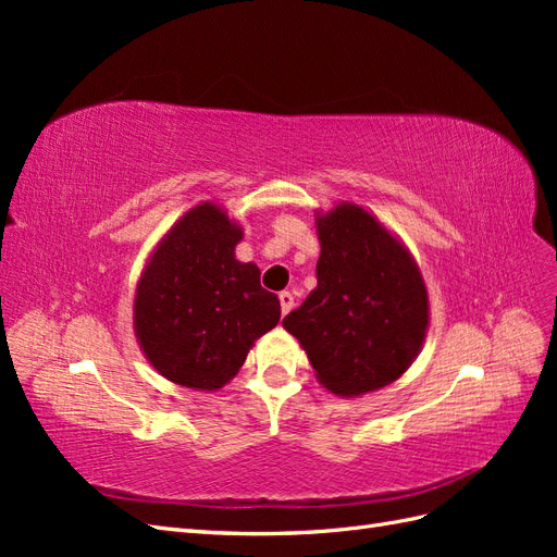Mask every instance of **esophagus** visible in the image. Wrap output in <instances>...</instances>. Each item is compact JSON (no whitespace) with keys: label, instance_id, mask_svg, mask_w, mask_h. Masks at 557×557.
<instances>
[{"label":"esophagus","instance_id":"1","mask_svg":"<svg viewBox=\"0 0 557 557\" xmlns=\"http://www.w3.org/2000/svg\"><path fill=\"white\" fill-rule=\"evenodd\" d=\"M278 301H281V313H283V315L290 313V309L295 307V297H293V293H288V290H283V293L278 295Z\"/></svg>","mask_w":557,"mask_h":557}]
</instances>
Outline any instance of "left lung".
<instances>
[{"mask_svg": "<svg viewBox=\"0 0 557 557\" xmlns=\"http://www.w3.org/2000/svg\"><path fill=\"white\" fill-rule=\"evenodd\" d=\"M318 288L283 318L327 391L352 397L407 372L428 330L411 256L374 215L342 205L318 218Z\"/></svg>", "mask_w": 557, "mask_h": 557, "instance_id": "left-lung-1", "label": "left lung"}]
</instances>
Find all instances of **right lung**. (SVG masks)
Returning a JSON list of instances; mask_svg holds the SVG:
<instances>
[{"label": "right lung", "mask_w": 557, "mask_h": 557, "mask_svg": "<svg viewBox=\"0 0 557 557\" xmlns=\"http://www.w3.org/2000/svg\"><path fill=\"white\" fill-rule=\"evenodd\" d=\"M239 242V225L215 205H199L141 274L134 327L150 364L178 385L223 387L252 342L278 323V297L260 285V269L234 258Z\"/></svg>", "instance_id": "add662e5"}]
</instances>
